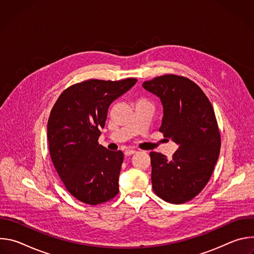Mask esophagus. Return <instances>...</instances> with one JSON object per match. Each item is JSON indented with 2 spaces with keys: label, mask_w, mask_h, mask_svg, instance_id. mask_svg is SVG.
I'll use <instances>...</instances> for the list:
<instances>
[{
  "label": "esophagus",
  "mask_w": 254,
  "mask_h": 254,
  "mask_svg": "<svg viewBox=\"0 0 254 254\" xmlns=\"http://www.w3.org/2000/svg\"><path fill=\"white\" fill-rule=\"evenodd\" d=\"M134 153H136L134 150H131V149H127L126 151H125V155L127 156V157H128V156H131V155H133Z\"/></svg>",
  "instance_id": "1"
}]
</instances>
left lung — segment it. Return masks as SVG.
<instances>
[{"mask_svg": "<svg viewBox=\"0 0 254 254\" xmlns=\"http://www.w3.org/2000/svg\"><path fill=\"white\" fill-rule=\"evenodd\" d=\"M142 87L160 97L164 117L159 130L179 146L171 160L150 153L153 190L169 203H185L207 185L219 157L221 137L212 104L184 76H158Z\"/></svg>", "mask_w": 254, "mask_h": 254, "instance_id": "8db88e82", "label": "left lung"}]
</instances>
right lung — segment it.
<instances>
[{
    "instance_id": "add662e5",
    "label": "right lung",
    "mask_w": 254,
    "mask_h": 254,
    "mask_svg": "<svg viewBox=\"0 0 254 254\" xmlns=\"http://www.w3.org/2000/svg\"><path fill=\"white\" fill-rule=\"evenodd\" d=\"M137 80L89 79L66 88L47 125L50 157L67 191L77 200L98 205L115 198L124 161L122 151L98 143L108 106Z\"/></svg>"
}]
</instances>
